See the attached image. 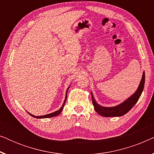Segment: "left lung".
Segmentation results:
<instances>
[{"label": "left lung", "mask_w": 154, "mask_h": 154, "mask_svg": "<svg viewBox=\"0 0 154 154\" xmlns=\"http://www.w3.org/2000/svg\"><path fill=\"white\" fill-rule=\"evenodd\" d=\"M144 82H145V73L143 72L142 78L141 80L140 85L136 90V92L132 94L131 97H130L128 100L124 101L123 103L121 104H119L118 106H113V107H104L99 105L96 102L95 100L94 99V97L92 95V93L91 92L92 95V104H93L94 110L96 111L97 113L102 116L104 117H113V116H121L125 115L127 113L132 107H133L139 99H140L141 94L142 93L143 90H144Z\"/></svg>", "instance_id": "8db88e82"}]
</instances>
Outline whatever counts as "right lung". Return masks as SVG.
Listing matches in <instances>:
<instances>
[{
  "mask_svg": "<svg viewBox=\"0 0 154 154\" xmlns=\"http://www.w3.org/2000/svg\"><path fill=\"white\" fill-rule=\"evenodd\" d=\"M69 88V87L68 88V89H67V90H66V97H65V100H64V103H63L62 107H61V108H60V109H59L58 111H54V112H53V113H49V114H47V115L40 116H33V115L31 114V113H29L28 112V113H29V115H31V116H33V117H34V118H36V119H45V118H51V117H54V116H58L61 112H62V109H63V108H64V106L65 102H66V98H67V92H68Z\"/></svg>",
  "mask_w": 154,
  "mask_h": 154,
  "instance_id": "obj_1",
  "label": "right lung"
}]
</instances>
